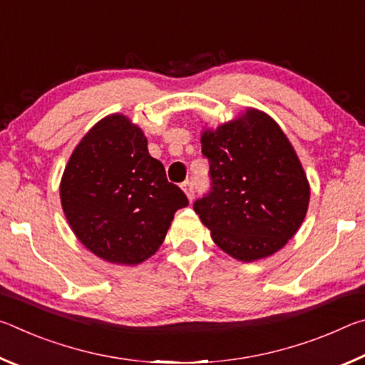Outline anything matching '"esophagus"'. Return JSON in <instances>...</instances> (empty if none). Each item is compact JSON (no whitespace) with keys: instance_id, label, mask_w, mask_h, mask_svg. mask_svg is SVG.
I'll use <instances>...</instances> for the list:
<instances>
[{"instance_id":"34e87169","label":"esophagus","mask_w":365,"mask_h":365,"mask_svg":"<svg viewBox=\"0 0 365 365\" xmlns=\"http://www.w3.org/2000/svg\"><path fill=\"white\" fill-rule=\"evenodd\" d=\"M182 188H183L185 193H187L188 200L193 201V197H195V183L191 182V180H185V182L182 183Z\"/></svg>"}]
</instances>
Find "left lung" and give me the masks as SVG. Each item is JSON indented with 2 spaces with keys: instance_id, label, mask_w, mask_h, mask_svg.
Wrapping results in <instances>:
<instances>
[{
  "instance_id": "left-lung-1",
  "label": "left lung",
  "mask_w": 365,
  "mask_h": 365,
  "mask_svg": "<svg viewBox=\"0 0 365 365\" xmlns=\"http://www.w3.org/2000/svg\"><path fill=\"white\" fill-rule=\"evenodd\" d=\"M211 188L193 205L214 243L251 262L287 245L306 217L309 183L280 127L248 109L201 137Z\"/></svg>"
}]
</instances>
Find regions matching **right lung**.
I'll return each mask as SVG.
<instances>
[{"mask_svg":"<svg viewBox=\"0 0 365 365\" xmlns=\"http://www.w3.org/2000/svg\"><path fill=\"white\" fill-rule=\"evenodd\" d=\"M61 202L73 233L91 252L135 265L159 250L188 197L150 156L143 132L114 114L98 122L72 153Z\"/></svg>","mask_w":365,"mask_h":365,"instance_id":"right-lung-1","label":"right lung"}]
</instances>
